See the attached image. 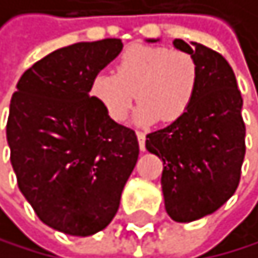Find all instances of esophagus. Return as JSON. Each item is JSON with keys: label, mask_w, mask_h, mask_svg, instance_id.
Segmentation results:
<instances>
[{"label": "esophagus", "mask_w": 258, "mask_h": 258, "mask_svg": "<svg viewBox=\"0 0 258 258\" xmlns=\"http://www.w3.org/2000/svg\"><path fill=\"white\" fill-rule=\"evenodd\" d=\"M137 139H139L140 151H145V134H144V132H137Z\"/></svg>", "instance_id": "obj_1"}]
</instances>
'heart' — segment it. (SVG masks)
<instances>
[{"instance_id": "heart-1", "label": "heart", "mask_w": 258, "mask_h": 258, "mask_svg": "<svg viewBox=\"0 0 258 258\" xmlns=\"http://www.w3.org/2000/svg\"><path fill=\"white\" fill-rule=\"evenodd\" d=\"M196 84L198 68L186 52L131 46L119 57L116 75L95 73L89 91L107 116L116 122L126 118L137 97L140 103L134 122L153 124L159 118L172 122L183 116L195 99Z\"/></svg>"}]
</instances>
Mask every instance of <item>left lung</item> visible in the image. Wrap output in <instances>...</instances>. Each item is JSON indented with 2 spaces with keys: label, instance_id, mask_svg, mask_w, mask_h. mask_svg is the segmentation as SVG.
<instances>
[{
  "label": "left lung",
  "instance_id": "obj_1",
  "mask_svg": "<svg viewBox=\"0 0 258 258\" xmlns=\"http://www.w3.org/2000/svg\"><path fill=\"white\" fill-rule=\"evenodd\" d=\"M172 44L196 63L195 99L183 116L150 132L145 147L163 161L166 212L172 220L188 223L215 212L236 191L246 153V126L230 63L203 44H186L183 39H174Z\"/></svg>",
  "mask_w": 258,
  "mask_h": 258
}]
</instances>
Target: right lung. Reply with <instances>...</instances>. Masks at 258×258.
Segmentation results:
<instances>
[{"mask_svg":"<svg viewBox=\"0 0 258 258\" xmlns=\"http://www.w3.org/2000/svg\"><path fill=\"white\" fill-rule=\"evenodd\" d=\"M121 50L116 38L57 49L20 76L11 99L6 139L19 190L41 222L70 236L108 227L139 158L136 132L89 91Z\"/></svg>","mask_w":258,"mask_h":258,"instance_id":"obj_1","label":"right lung"}]
</instances>
